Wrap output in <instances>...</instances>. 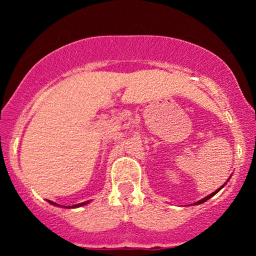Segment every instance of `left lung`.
Masks as SVG:
<instances>
[{"mask_svg":"<svg viewBox=\"0 0 256 256\" xmlns=\"http://www.w3.org/2000/svg\"><path fill=\"white\" fill-rule=\"evenodd\" d=\"M230 177H232V174H230ZM230 178H228V180H226V183H227V182H228V180H230ZM226 183H225V184H224V185H222V186H220L219 188H216V190L214 192H212V194H211L206 196V197H205V198H202V199H200V200L196 202H194V204H191V205H200V204H202V202H205L206 200H208V199H210V198H212V197H213V196H214L216 194H218V192H219L220 190H222V188L224 186H225V185H226Z\"/></svg>","mask_w":256,"mask_h":256,"instance_id":"obj_1","label":"left lung"}]
</instances>
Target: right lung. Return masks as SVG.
I'll return each mask as SVG.
<instances>
[{
    "label": "right lung",
    "instance_id": "right-lung-1",
    "mask_svg": "<svg viewBox=\"0 0 256 256\" xmlns=\"http://www.w3.org/2000/svg\"><path fill=\"white\" fill-rule=\"evenodd\" d=\"M48 202H50V204H52V205H54V206H60L62 208V205H59V204H56V202H51V200H48ZM90 202V200H87V202H80V204H76V205H72V206H62V208H82V206H84V205H87Z\"/></svg>",
    "mask_w": 256,
    "mask_h": 256
}]
</instances>
